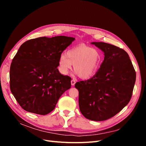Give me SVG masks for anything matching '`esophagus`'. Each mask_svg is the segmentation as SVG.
<instances>
[{
    "label": "esophagus",
    "instance_id": "esophagus-1",
    "mask_svg": "<svg viewBox=\"0 0 146 146\" xmlns=\"http://www.w3.org/2000/svg\"><path fill=\"white\" fill-rule=\"evenodd\" d=\"M75 83H76V80L74 79H73L71 80V84H72V86H74V85H75Z\"/></svg>",
    "mask_w": 146,
    "mask_h": 146
}]
</instances>
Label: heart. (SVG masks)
I'll use <instances>...</instances> for the list:
<instances>
[{"label": "heart", "instance_id": "1", "mask_svg": "<svg viewBox=\"0 0 146 146\" xmlns=\"http://www.w3.org/2000/svg\"><path fill=\"white\" fill-rule=\"evenodd\" d=\"M101 61V53L98 50L80 44L69 49L66 54L60 55L59 70L62 74H67L73 65L76 74L82 79H89L96 73Z\"/></svg>", "mask_w": 146, "mask_h": 146}]
</instances>
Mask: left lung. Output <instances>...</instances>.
<instances>
[{
  "label": "left lung",
  "instance_id": "obj_1",
  "mask_svg": "<svg viewBox=\"0 0 146 146\" xmlns=\"http://www.w3.org/2000/svg\"><path fill=\"white\" fill-rule=\"evenodd\" d=\"M104 52V60L92 78L76 83L81 113L102 121L115 116L131 99L136 73L127 52L102 42H91Z\"/></svg>",
  "mask_w": 146,
  "mask_h": 146
}]
</instances>
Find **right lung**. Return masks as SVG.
<instances>
[{"label":"right lung","instance_id":"obj_1","mask_svg":"<svg viewBox=\"0 0 146 146\" xmlns=\"http://www.w3.org/2000/svg\"><path fill=\"white\" fill-rule=\"evenodd\" d=\"M74 40L66 36H43L21 45L11 65L10 88L24 110L48 114L71 88V78L61 74L57 67L61 53Z\"/></svg>","mask_w":146,"mask_h":146}]
</instances>
